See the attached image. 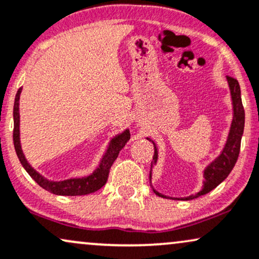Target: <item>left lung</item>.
Returning a JSON list of instances; mask_svg holds the SVG:
<instances>
[{
    "instance_id": "1",
    "label": "left lung",
    "mask_w": 259,
    "mask_h": 259,
    "mask_svg": "<svg viewBox=\"0 0 259 259\" xmlns=\"http://www.w3.org/2000/svg\"><path fill=\"white\" fill-rule=\"evenodd\" d=\"M227 82H228L229 90H230V98H232V106H233V119L232 124H230V129L227 141L224 143V147L221 151L220 155L211 161L204 169V183H202V188L199 191L197 194L189 195V197L185 198H172L166 197V195L161 194V193L157 192L153 188V192L161 198H170L174 200H192V199L199 198L201 195L207 194L212 189L216 188L220 183H222L224 180L228 177L230 171L233 170L234 165L238 160L239 152H240V145H241V138L244 134V126H245V111L244 106H242L241 101V92H240L239 82L233 77L227 76ZM147 140L152 141L154 146V155L153 160L151 163V172H149V181L152 180V169L153 165L157 164L158 160V147L155 145L153 140L147 138ZM152 182V181H151Z\"/></svg>"
}]
</instances>
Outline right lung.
Segmentation results:
<instances>
[{
  "mask_svg": "<svg viewBox=\"0 0 259 259\" xmlns=\"http://www.w3.org/2000/svg\"><path fill=\"white\" fill-rule=\"evenodd\" d=\"M21 89L18 90L15 95L14 108H13V118H14V130H13V142L14 148L17 152L18 158H19L21 165L26 172L36 181L38 185L45 188L46 191L53 193L57 195H70V197H76V195H85L99 191L101 187H104L107 182L110 169L113 164V161L117 159L120 149L126 145V142L130 140V132L127 129L123 133L118 134L111 140L108 143V147L106 149L105 154L102 155L100 160L99 166L93 171L88 176L83 177H72L64 181H51L46 177H43L39 172L31 166L29 161L25 158L23 149H21L20 143V114H19V100Z\"/></svg>",
  "mask_w": 259,
  "mask_h": 259,
  "instance_id": "add662e5",
  "label": "right lung"
}]
</instances>
